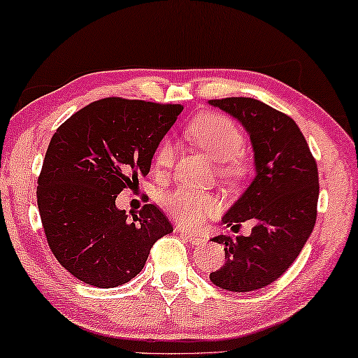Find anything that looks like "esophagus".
<instances>
[{"instance_id": "34e87169", "label": "esophagus", "mask_w": 358, "mask_h": 358, "mask_svg": "<svg viewBox=\"0 0 358 358\" xmlns=\"http://www.w3.org/2000/svg\"><path fill=\"white\" fill-rule=\"evenodd\" d=\"M179 234L182 235L184 240H187L189 243L192 245H201L206 241V238H203L202 235H197V234H192V231H187V230H179Z\"/></svg>"}]
</instances>
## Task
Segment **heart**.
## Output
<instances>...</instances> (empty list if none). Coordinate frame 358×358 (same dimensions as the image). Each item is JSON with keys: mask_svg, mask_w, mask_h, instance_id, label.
Returning a JSON list of instances; mask_svg holds the SVG:
<instances>
[{"mask_svg": "<svg viewBox=\"0 0 358 358\" xmlns=\"http://www.w3.org/2000/svg\"><path fill=\"white\" fill-rule=\"evenodd\" d=\"M185 136L202 148L217 162V171L224 180H238L250 173V161L243 150L245 138L234 120L220 113H202L187 123ZM173 143L164 139L157 145L152 166L166 171L174 162ZM164 207L180 225H201L215 210V201L207 194L190 189H178L164 196Z\"/></svg>", "mask_w": 358, "mask_h": 358, "instance_id": "heart-1", "label": "heart"}]
</instances>
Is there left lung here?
<instances>
[{
    "mask_svg": "<svg viewBox=\"0 0 358 358\" xmlns=\"http://www.w3.org/2000/svg\"><path fill=\"white\" fill-rule=\"evenodd\" d=\"M247 129L255 151V176L222 222L238 231L252 220L248 236L219 235L225 264L210 273L222 289L248 292L271 285L294 263L317 217L319 174L304 134L294 120L247 96L208 100Z\"/></svg>",
    "mask_w": 358,
    "mask_h": 358,
    "instance_id": "obj_1",
    "label": "left lung"
}]
</instances>
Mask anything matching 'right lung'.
<instances>
[{"label":"right lung","instance_id":"obj_1","mask_svg":"<svg viewBox=\"0 0 358 358\" xmlns=\"http://www.w3.org/2000/svg\"><path fill=\"white\" fill-rule=\"evenodd\" d=\"M182 108L108 96L54 133L37 179V207L50 252L77 280L124 285L143 270L152 245L173 231L155 203L129 220L115 201L150 173L157 145Z\"/></svg>","mask_w":358,"mask_h":358}]
</instances>
